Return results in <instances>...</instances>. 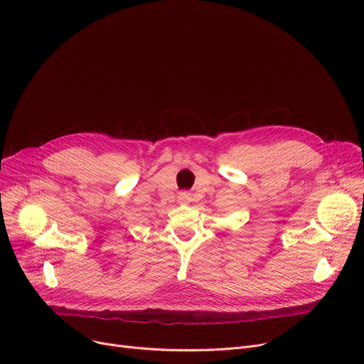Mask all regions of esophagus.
Segmentation results:
<instances>
[{"label":"esophagus","mask_w":364,"mask_h":364,"mask_svg":"<svg viewBox=\"0 0 364 364\" xmlns=\"http://www.w3.org/2000/svg\"><path fill=\"white\" fill-rule=\"evenodd\" d=\"M178 200H180L181 203H188V202H190V195L186 193V192H181V193L178 195Z\"/></svg>","instance_id":"1"}]
</instances>
